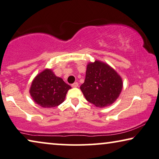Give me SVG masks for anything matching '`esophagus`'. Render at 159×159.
I'll return each mask as SVG.
<instances>
[{
	"mask_svg": "<svg viewBox=\"0 0 159 159\" xmlns=\"http://www.w3.org/2000/svg\"><path fill=\"white\" fill-rule=\"evenodd\" d=\"M71 86H72L73 88H76V87L79 86V84H78L77 82H75L74 84H73L72 85H71Z\"/></svg>",
	"mask_w": 159,
	"mask_h": 159,
	"instance_id": "1",
	"label": "esophagus"
}]
</instances>
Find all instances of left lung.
I'll list each match as a JSON object with an SVG mask.
<instances>
[{
  "label": "left lung",
  "instance_id": "8db88e82",
  "mask_svg": "<svg viewBox=\"0 0 159 159\" xmlns=\"http://www.w3.org/2000/svg\"><path fill=\"white\" fill-rule=\"evenodd\" d=\"M122 87V79L117 71L106 62L96 60L87 65L86 78L80 89L87 101L103 108L117 100Z\"/></svg>",
  "mask_w": 159,
  "mask_h": 159
}]
</instances>
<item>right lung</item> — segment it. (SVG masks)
Masks as SVG:
<instances>
[{
    "label": "right lung",
    "mask_w": 159,
    "mask_h": 159,
    "mask_svg": "<svg viewBox=\"0 0 159 159\" xmlns=\"http://www.w3.org/2000/svg\"><path fill=\"white\" fill-rule=\"evenodd\" d=\"M71 87L61 78L55 75L52 69L46 68L33 79L30 93L36 104L43 108H53L65 101Z\"/></svg>",
    "instance_id": "1"
}]
</instances>
